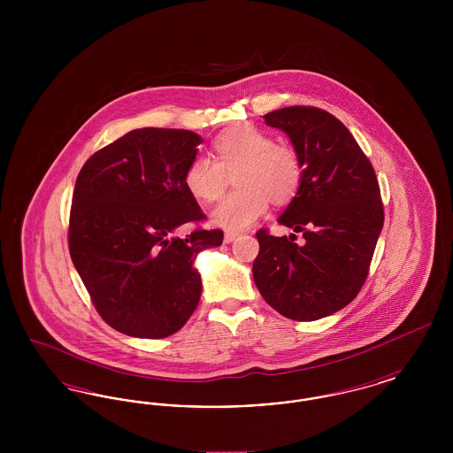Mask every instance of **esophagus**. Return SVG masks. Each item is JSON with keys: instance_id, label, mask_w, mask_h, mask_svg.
<instances>
[{"instance_id": "obj_1", "label": "esophagus", "mask_w": 453, "mask_h": 453, "mask_svg": "<svg viewBox=\"0 0 453 453\" xmlns=\"http://www.w3.org/2000/svg\"><path fill=\"white\" fill-rule=\"evenodd\" d=\"M239 234L237 233H231V231H227L226 234H224V242H233V241H236Z\"/></svg>"}]
</instances>
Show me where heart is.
Segmentation results:
<instances>
[{
  "label": "heart",
  "mask_w": 453,
  "mask_h": 453,
  "mask_svg": "<svg viewBox=\"0 0 453 453\" xmlns=\"http://www.w3.org/2000/svg\"><path fill=\"white\" fill-rule=\"evenodd\" d=\"M216 159L196 154L185 172V187L196 200L212 203L236 173L237 190L227 195L212 211V222L227 231H242L255 224L272 200L288 203L301 190L303 165L299 151L277 142L275 137L244 124L226 130L214 141Z\"/></svg>",
  "instance_id": "b5f03b06"
}]
</instances>
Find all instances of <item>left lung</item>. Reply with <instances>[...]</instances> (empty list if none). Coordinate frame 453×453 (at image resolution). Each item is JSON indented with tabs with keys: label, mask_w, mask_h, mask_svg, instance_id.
<instances>
[{
	"label": "left lung",
	"mask_w": 453,
	"mask_h": 453,
	"mask_svg": "<svg viewBox=\"0 0 453 453\" xmlns=\"http://www.w3.org/2000/svg\"><path fill=\"white\" fill-rule=\"evenodd\" d=\"M283 130L303 165L301 190L279 217L301 233H257L253 279L281 316L316 321L353 301L364 287L384 226V205L372 163L351 132L318 107H285L265 115Z\"/></svg>",
	"instance_id": "obj_1"
}]
</instances>
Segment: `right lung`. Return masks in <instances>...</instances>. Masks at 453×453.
Masks as SVG:
<instances>
[{"label": "right lung", "instance_id": "1", "mask_svg": "<svg viewBox=\"0 0 453 453\" xmlns=\"http://www.w3.org/2000/svg\"><path fill=\"white\" fill-rule=\"evenodd\" d=\"M202 137L192 130H130L95 152L76 178L69 214V255L102 319L134 336L166 338L194 314L202 280L195 257L220 246L185 187Z\"/></svg>", "mask_w": 453, "mask_h": 453}]
</instances>
